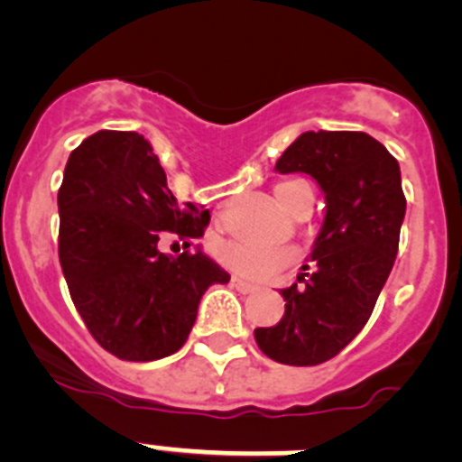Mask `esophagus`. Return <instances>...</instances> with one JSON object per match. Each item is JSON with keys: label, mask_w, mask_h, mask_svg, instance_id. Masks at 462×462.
Returning a JSON list of instances; mask_svg holds the SVG:
<instances>
[{"label": "esophagus", "mask_w": 462, "mask_h": 462, "mask_svg": "<svg viewBox=\"0 0 462 462\" xmlns=\"http://www.w3.org/2000/svg\"><path fill=\"white\" fill-rule=\"evenodd\" d=\"M231 287H236V290L242 291V294H251V291L258 290V285H254V282L245 281V278H237V276H231Z\"/></svg>", "instance_id": "1"}]
</instances>
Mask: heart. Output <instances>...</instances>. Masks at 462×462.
Segmentation results:
<instances>
[{
  "label": "heart",
  "mask_w": 462,
  "mask_h": 462,
  "mask_svg": "<svg viewBox=\"0 0 462 462\" xmlns=\"http://www.w3.org/2000/svg\"><path fill=\"white\" fill-rule=\"evenodd\" d=\"M303 186V181H281L273 189V195L285 211L294 213L300 202ZM216 255L225 267L251 281H267L296 263V251L290 246H264L249 240L220 242Z\"/></svg>",
  "instance_id": "b5f03b06"
}]
</instances>
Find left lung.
Segmentation results:
<instances>
[{
  "instance_id": "left-lung-1",
  "label": "left lung",
  "mask_w": 462,
  "mask_h": 462,
  "mask_svg": "<svg viewBox=\"0 0 462 462\" xmlns=\"http://www.w3.org/2000/svg\"><path fill=\"white\" fill-rule=\"evenodd\" d=\"M308 172L326 193V220L303 264L300 285L282 290L285 314L255 328L258 348L287 366L337 357L371 319L404 220L400 163L366 132H303L276 162Z\"/></svg>"
}]
</instances>
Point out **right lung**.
Here are the masks:
<instances>
[{
  "label": "right lung",
  "instance_id": "obj_1",
  "mask_svg": "<svg viewBox=\"0 0 462 462\" xmlns=\"http://www.w3.org/2000/svg\"><path fill=\"white\" fill-rule=\"evenodd\" d=\"M58 255L78 314L100 348L125 362L168 357L186 344L198 305L229 273L198 251L207 208L177 204L162 163L136 132L100 130L69 154L58 190ZM163 235L184 254H162Z\"/></svg>",
  "mask_w": 462,
  "mask_h": 462
}]
</instances>
